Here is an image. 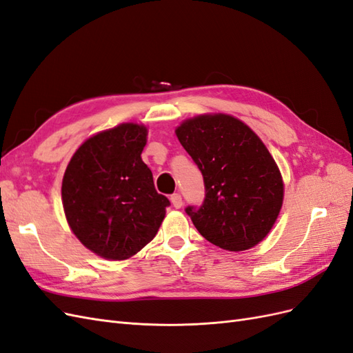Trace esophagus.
Returning a JSON list of instances; mask_svg holds the SVG:
<instances>
[{
    "label": "esophagus",
    "mask_w": 353,
    "mask_h": 353,
    "mask_svg": "<svg viewBox=\"0 0 353 353\" xmlns=\"http://www.w3.org/2000/svg\"><path fill=\"white\" fill-rule=\"evenodd\" d=\"M170 203H172V206L175 209L183 208V197H181L178 193H175V194L170 196Z\"/></svg>",
    "instance_id": "esophagus-1"
}]
</instances>
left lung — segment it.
I'll list each match as a JSON object with an SVG mask.
<instances>
[{
  "label": "left lung",
  "mask_w": 353,
  "mask_h": 353,
  "mask_svg": "<svg viewBox=\"0 0 353 353\" xmlns=\"http://www.w3.org/2000/svg\"><path fill=\"white\" fill-rule=\"evenodd\" d=\"M175 134L205 179L203 205L185 209L197 231L230 252L259 244L272 230L284 200L279 165L261 138L227 113L188 117Z\"/></svg>",
  "instance_id": "obj_1"
}]
</instances>
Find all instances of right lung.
<instances>
[{
    "label": "right lung",
    "mask_w": 353,
    "mask_h": 353,
    "mask_svg": "<svg viewBox=\"0 0 353 353\" xmlns=\"http://www.w3.org/2000/svg\"><path fill=\"white\" fill-rule=\"evenodd\" d=\"M148 130L125 122L87 138L61 183L69 228L85 248L108 261H126L150 243L169 200L159 194L141 159Z\"/></svg>",
    "instance_id": "right-lung-1"
}]
</instances>
